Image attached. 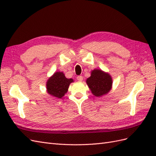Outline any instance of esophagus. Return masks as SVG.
Here are the masks:
<instances>
[{
	"label": "esophagus",
	"mask_w": 156,
	"mask_h": 156,
	"mask_svg": "<svg viewBox=\"0 0 156 156\" xmlns=\"http://www.w3.org/2000/svg\"><path fill=\"white\" fill-rule=\"evenodd\" d=\"M77 80L80 82L82 81V80H83V77H82V76H77Z\"/></svg>",
	"instance_id": "34e87169"
}]
</instances>
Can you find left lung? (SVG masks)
<instances>
[{"label": "left lung", "instance_id": "left-lung-1", "mask_svg": "<svg viewBox=\"0 0 156 156\" xmlns=\"http://www.w3.org/2000/svg\"><path fill=\"white\" fill-rule=\"evenodd\" d=\"M86 82L92 94L97 97H101L108 93L112 86L111 76L100 69L92 70L90 76L87 79Z\"/></svg>", "mask_w": 156, "mask_h": 156}]
</instances>
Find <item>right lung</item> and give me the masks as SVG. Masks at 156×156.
I'll use <instances>...</instances> for the list:
<instances>
[{
	"label": "right lung",
	"mask_w": 156,
	"mask_h": 156,
	"mask_svg": "<svg viewBox=\"0 0 156 156\" xmlns=\"http://www.w3.org/2000/svg\"><path fill=\"white\" fill-rule=\"evenodd\" d=\"M73 82V79L66 78L62 72H56L47 80L46 90L51 97L62 98L68 92L69 84Z\"/></svg>",
	"instance_id": "add662e5"
}]
</instances>
